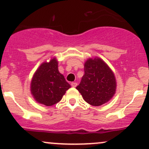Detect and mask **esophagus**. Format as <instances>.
<instances>
[{"mask_svg": "<svg viewBox=\"0 0 149 149\" xmlns=\"http://www.w3.org/2000/svg\"><path fill=\"white\" fill-rule=\"evenodd\" d=\"M71 85L73 88H76V87L77 86V83H76V82H73V83H71Z\"/></svg>", "mask_w": 149, "mask_h": 149, "instance_id": "esophagus-1", "label": "esophagus"}]
</instances>
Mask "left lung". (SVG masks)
<instances>
[{
	"mask_svg": "<svg viewBox=\"0 0 149 149\" xmlns=\"http://www.w3.org/2000/svg\"><path fill=\"white\" fill-rule=\"evenodd\" d=\"M85 74L76 87L83 100L89 104L99 107L113 97L116 80L111 69L102 59L90 58L84 65Z\"/></svg>",
	"mask_w": 149,
	"mask_h": 149,
	"instance_id": "8db88e82",
	"label": "left lung"
}]
</instances>
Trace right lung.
<instances>
[{
	"mask_svg": "<svg viewBox=\"0 0 149 149\" xmlns=\"http://www.w3.org/2000/svg\"><path fill=\"white\" fill-rule=\"evenodd\" d=\"M71 88L64 76L58 70V61L53 58L49 62H43L34 73L31 83V92L38 103L49 107L62 99Z\"/></svg>",
	"mask_w": 149,
	"mask_h": 149,
	"instance_id": "right-lung-1",
	"label": "right lung"
}]
</instances>
